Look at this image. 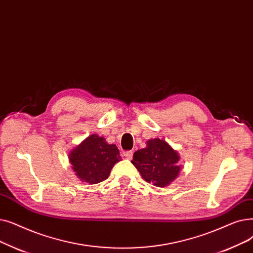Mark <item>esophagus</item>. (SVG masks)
Returning a JSON list of instances; mask_svg holds the SVG:
<instances>
[{"label": "esophagus", "instance_id": "34e87169", "mask_svg": "<svg viewBox=\"0 0 253 253\" xmlns=\"http://www.w3.org/2000/svg\"><path fill=\"white\" fill-rule=\"evenodd\" d=\"M124 156L126 160H131V158H133V152H131V151H125Z\"/></svg>", "mask_w": 253, "mask_h": 253}]
</instances>
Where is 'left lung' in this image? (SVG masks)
<instances>
[{"label": "left lung", "instance_id": "left-lung-1", "mask_svg": "<svg viewBox=\"0 0 253 253\" xmlns=\"http://www.w3.org/2000/svg\"><path fill=\"white\" fill-rule=\"evenodd\" d=\"M180 155L164 139L154 138L146 142V147L137 150L133 164L142 178L158 187L170 185L179 176L182 166Z\"/></svg>", "mask_w": 253, "mask_h": 253}]
</instances>
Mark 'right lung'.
I'll return each mask as SVG.
<instances>
[{"label":"right lung","instance_id":"1","mask_svg":"<svg viewBox=\"0 0 253 253\" xmlns=\"http://www.w3.org/2000/svg\"><path fill=\"white\" fill-rule=\"evenodd\" d=\"M122 161L115 144H109L97 134L89 135L69 153L72 169L80 181L97 184L106 180L112 168Z\"/></svg>","mask_w":253,"mask_h":253}]
</instances>
